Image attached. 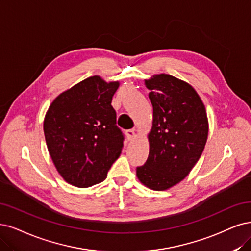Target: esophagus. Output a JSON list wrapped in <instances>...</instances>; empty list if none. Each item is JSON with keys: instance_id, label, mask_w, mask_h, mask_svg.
Masks as SVG:
<instances>
[{"instance_id": "1", "label": "esophagus", "mask_w": 251, "mask_h": 251, "mask_svg": "<svg viewBox=\"0 0 251 251\" xmlns=\"http://www.w3.org/2000/svg\"><path fill=\"white\" fill-rule=\"evenodd\" d=\"M125 134H126V137L128 141H132L135 137V130L134 129H128V130L125 131Z\"/></svg>"}]
</instances>
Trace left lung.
Segmentation results:
<instances>
[{
  "label": "left lung",
  "mask_w": 251,
  "mask_h": 251,
  "mask_svg": "<svg viewBox=\"0 0 251 251\" xmlns=\"http://www.w3.org/2000/svg\"><path fill=\"white\" fill-rule=\"evenodd\" d=\"M146 86L151 91L153 126L149 156L136 175L147 187L165 190L199 161L208 137V119L202 101L187 82L159 74L146 80Z\"/></svg>",
  "instance_id": "obj_1"
}]
</instances>
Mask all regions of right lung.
<instances>
[{"mask_svg": "<svg viewBox=\"0 0 251 251\" xmlns=\"http://www.w3.org/2000/svg\"><path fill=\"white\" fill-rule=\"evenodd\" d=\"M119 82L95 75L63 92L45 115L43 130L53 164L63 179L86 188L103 181L123 149L111 100Z\"/></svg>", "mask_w": 251, "mask_h": 251, "instance_id": "obj_1", "label": "right lung"}]
</instances>
